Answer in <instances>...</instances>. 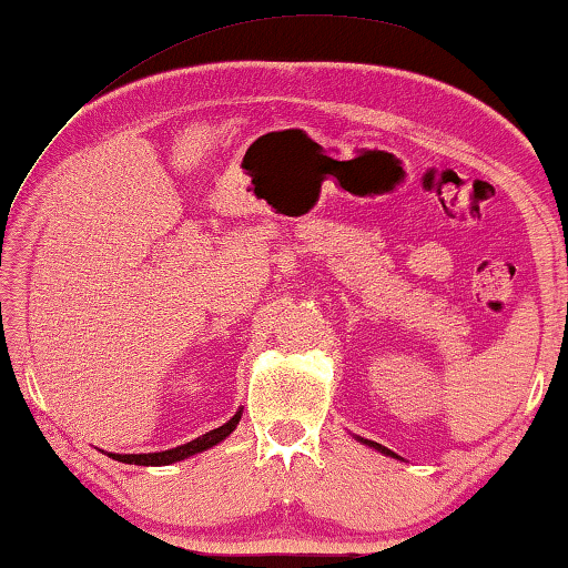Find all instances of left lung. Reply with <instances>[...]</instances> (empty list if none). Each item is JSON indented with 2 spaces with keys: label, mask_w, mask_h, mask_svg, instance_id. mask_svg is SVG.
Instances as JSON below:
<instances>
[{
  "label": "left lung",
  "mask_w": 568,
  "mask_h": 568,
  "mask_svg": "<svg viewBox=\"0 0 568 568\" xmlns=\"http://www.w3.org/2000/svg\"><path fill=\"white\" fill-rule=\"evenodd\" d=\"M358 439H362V443H364V445H368V447L379 449V453H384V455H389V457H397V455L392 453V449H386V447H382V445H376V443H372V439H364V437H358Z\"/></svg>",
  "instance_id": "obj_1"
}]
</instances>
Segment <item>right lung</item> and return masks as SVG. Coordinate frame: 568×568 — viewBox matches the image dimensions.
Instances as JSON below:
<instances>
[{
  "label": "right lung",
  "mask_w": 568,
  "mask_h": 568,
  "mask_svg": "<svg viewBox=\"0 0 568 568\" xmlns=\"http://www.w3.org/2000/svg\"><path fill=\"white\" fill-rule=\"evenodd\" d=\"M240 417H242V409L230 422H224L222 427L210 429V432H206V435L196 437V439H192V443H186V445L164 449V453H149V455L146 453H143V455H115V453H111V457H113V460L129 463V465H171V463L186 460V457H192L196 453H204V449L220 445L224 437H230L232 429L240 425Z\"/></svg>",
  "instance_id": "1"
}]
</instances>
